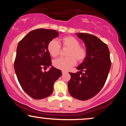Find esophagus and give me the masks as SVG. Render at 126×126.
Segmentation results:
<instances>
[{"instance_id":"1","label":"esophagus","mask_w":126,"mask_h":126,"mask_svg":"<svg viewBox=\"0 0 126 126\" xmlns=\"http://www.w3.org/2000/svg\"><path fill=\"white\" fill-rule=\"evenodd\" d=\"M67 73V72H66V71H64V70H63V71H62V74H64V73Z\"/></svg>"}]
</instances>
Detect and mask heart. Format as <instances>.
Instances as JSON below:
<instances>
[{"label": "heart", "mask_w": 126, "mask_h": 126, "mask_svg": "<svg viewBox=\"0 0 126 126\" xmlns=\"http://www.w3.org/2000/svg\"><path fill=\"white\" fill-rule=\"evenodd\" d=\"M60 42L63 47L69 48L66 53L67 57L54 60L53 63L56 68L67 70L76 64V60L79 62H82L86 58L87 50L80 46V41L76 38L72 36H65L60 39ZM47 50L50 56L56 57L60 54L61 47L56 40H51L47 44Z\"/></svg>", "instance_id": "1"}]
</instances>
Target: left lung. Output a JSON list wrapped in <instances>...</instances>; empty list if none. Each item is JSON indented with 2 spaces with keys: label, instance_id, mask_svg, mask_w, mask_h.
Returning <instances> with one entry per match:
<instances>
[{
  "label": "left lung",
  "instance_id": "obj_1",
  "mask_svg": "<svg viewBox=\"0 0 126 126\" xmlns=\"http://www.w3.org/2000/svg\"><path fill=\"white\" fill-rule=\"evenodd\" d=\"M76 34L85 43L88 54L77 67L80 72L69 73L71 78L68 82V89L73 98L85 101L94 97L103 88L111 62L107 45L100 39L86 33Z\"/></svg>",
  "mask_w": 126,
  "mask_h": 126
}]
</instances>
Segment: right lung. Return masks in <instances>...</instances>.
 Returning <instances> with one entry per match:
<instances>
[{"label": "right lung", "mask_w": 126, "mask_h": 126, "mask_svg": "<svg viewBox=\"0 0 126 126\" xmlns=\"http://www.w3.org/2000/svg\"><path fill=\"white\" fill-rule=\"evenodd\" d=\"M59 37L53 30H33L19 42L14 62V69L19 83L26 93L35 99L50 96L53 85L62 76V71L51 66L48 72L43 68L51 66V57L47 50L50 40Z\"/></svg>", "instance_id": "obj_1"}]
</instances>
